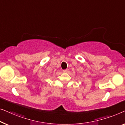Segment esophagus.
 I'll return each mask as SVG.
<instances>
[{
    "instance_id": "obj_1",
    "label": "esophagus",
    "mask_w": 125,
    "mask_h": 125,
    "mask_svg": "<svg viewBox=\"0 0 125 125\" xmlns=\"http://www.w3.org/2000/svg\"><path fill=\"white\" fill-rule=\"evenodd\" d=\"M63 73H68V72H69V70H68V69L63 70Z\"/></svg>"
}]
</instances>
